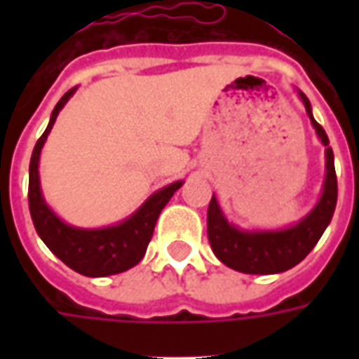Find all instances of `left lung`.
Wrapping results in <instances>:
<instances>
[{"mask_svg":"<svg viewBox=\"0 0 359 359\" xmlns=\"http://www.w3.org/2000/svg\"><path fill=\"white\" fill-rule=\"evenodd\" d=\"M306 107L309 123L316 128L317 138L325 146V180L321 196L316 205L298 219L296 223L283 229H242L231 223L221 210L217 196L213 194L208 210V238L211 250L226 267L248 275H275L292 269L313 250L329 226L337 208V172L334 156L329 148V138L323 126L311 113V103L304 92L296 90Z\"/></svg>","mask_w":359,"mask_h":359,"instance_id":"left-lung-1","label":"left lung"}]
</instances>
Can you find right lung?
<instances>
[{
	"mask_svg": "<svg viewBox=\"0 0 359 359\" xmlns=\"http://www.w3.org/2000/svg\"><path fill=\"white\" fill-rule=\"evenodd\" d=\"M74 92L76 86L59 100L51 111L48 128L43 130L32 149L28 169V205L36 233L51 250V254H55L63 264L84 277H109L140 264L151 241L159 213L172 194L184 184V180H175L171 184L156 190L134 213L113 225L82 229L63 221L43 198L38 167L43 144L55 125L59 111L65 107V103L73 97Z\"/></svg>",
	"mask_w": 359,
	"mask_h": 359,
	"instance_id": "obj_1",
	"label": "right lung"
}]
</instances>
